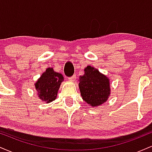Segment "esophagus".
Wrapping results in <instances>:
<instances>
[{"label": "esophagus", "instance_id": "esophagus-1", "mask_svg": "<svg viewBox=\"0 0 152 152\" xmlns=\"http://www.w3.org/2000/svg\"><path fill=\"white\" fill-rule=\"evenodd\" d=\"M69 81H72V82L75 81H76V75H74V76H72L71 77H69Z\"/></svg>", "mask_w": 152, "mask_h": 152}]
</instances>
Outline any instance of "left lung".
I'll list each match as a JSON object with an SVG mask.
<instances>
[{"label": "left lung", "mask_w": 152, "mask_h": 152, "mask_svg": "<svg viewBox=\"0 0 152 152\" xmlns=\"http://www.w3.org/2000/svg\"><path fill=\"white\" fill-rule=\"evenodd\" d=\"M79 86L82 99L92 107L102 105L110 96L109 79L98 69L88 66L80 76Z\"/></svg>", "instance_id": "1"}]
</instances>
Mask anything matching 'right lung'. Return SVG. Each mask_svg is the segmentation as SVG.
Listing matches in <instances>:
<instances>
[{"mask_svg": "<svg viewBox=\"0 0 152 152\" xmlns=\"http://www.w3.org/2000/svg\"><path fill=\"white\" fill-rule=\"evenodd\" d=\"M64 81L61 74L56 72L53 68H48L35 83L38 97L43 102L50 103L56 99L61 83Z\"/></svg>", "mask_w": 152, "mask_h": 152, "instance_id": "add662e5", "label": "right lung"}]
</instances>
